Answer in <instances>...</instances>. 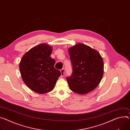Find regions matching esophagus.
<instances>
[{
  "label": "esophagus",
  "mask_w": 130,
  "mask_h": 130,
  "mask_svg": "<svg viewBox=\"0 0 130 130\" xmlns=\"http://www.w3.org/2000/svg\"><path fill=\"white\" fill-rule=\"evenodd\" d=\"M61 76L64 77L65 75V69L64 68H63L61 70Z\"/></svg>",
  "instance_id": "34e87169"
}]
</instances>
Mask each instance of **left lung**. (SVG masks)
<instances>
[{
	"mask_svg": "<svg viewBox=\"0 0 130 130\" xmlns=\"http://www.w3.org/2000/svg\"><path fill=\"white\" fill-rule=\"evenodd\" d=\"M73 74L66 80L70 89L79 94H86L100 84L104 74V62L100 53L79 43L68 49Z\"/></svg>",
	"mask_w": 130,
	"mask_h": 130,
	"instance_id": "obj_1",
	"label": "left lung"
}]
</instances>
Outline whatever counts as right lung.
I'll return each instance as SVG.
<instances>
[{"instance_id": "1", "label": "right lung", "mask_w": 130, "mask_h": 130, "mask_svg": "<svg viewBox=\"0 0 130 130\" xmlns=\"http://www.w3.org/2000/svg\"><path fill=\"white\" fill-rule=\"evenodd\" d=\"M52 46L46 43L35 46L23 56L19 64L22 78L32 91L39 94L54 89L61 73L54 68L55 61L50 57Z\"/></svg>"}]
</instances>
